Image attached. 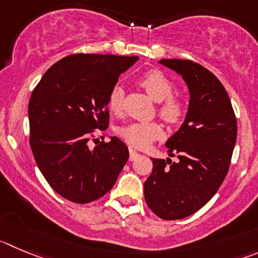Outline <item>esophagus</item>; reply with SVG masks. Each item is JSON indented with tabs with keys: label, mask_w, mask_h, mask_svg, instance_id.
<instances>
[{
	"label": "esophagus",
	"mask_w": 258,
	"mask_h": 258,
	"mask_svg": "<svg viewBox=\"0 0 258 258\" xmlns=\"http://www.w3.org/2000/svg\"><path fill=\"white\" fill-rule=\"evenodd\" d=\"M141 156V154L138 153L137 151H134V149H129V161H134V159H137L138 157Z\"/></svg>",
	"instance_id": "esophagus-1"
}]
</instances>
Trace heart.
Instances as JSON below:
<instances>
[{"mask_svg": "<svg viewBox=\"0 0 258 258\" xmlns=\"http://www.w3.org/2000/svg\"><path fill=\"white\" fill-rule=\"evenodd\" d=\"M139 85L153 101L159 102L158 114L162 119L171 125L182 121L186 115V105L180 97L172 95L175 85L167 76L158 70H151L139 78ZM107 107L114 114H121L124 107V91L119 85L110 90ZM117 134L129 146L143 149L153 141L161 138L163 131L157 121H136L120 126Z\"/></svg>", "mask_w": 258, "mask_h": 258, "instance_id": "1", "label": "heart"}]
</instances>
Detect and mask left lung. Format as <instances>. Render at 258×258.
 Instances as JSON below:
<instances>
[{
  "label": "left lung",
  "instance_id": "obj_1",
  "mask_svg": "<svg viewBox=\"0 0 258 258\" xmlns=\"http://www.w3.org/2000/svg\"><path fill=\"white\" fill-rule=\"evenodd\" d=\"M159 63L182 76L190 101L185 121L166 142L170 157L177 161L152 158L144 199L157 217L176 220L200 210L224 181L237 139V120L224 86L209 70L192 60Z\"/></svg>",
  "mask_w": 258,
  "mask_h": 258
}]
</instances>
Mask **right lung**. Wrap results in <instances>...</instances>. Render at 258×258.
Segmentation results:
<instances>
[{"label":"right lung","instance_id":"1","mask_svg":"<svg viewBox=\"0 0 258 258\" xmlns=\"http://www.w3.org/2000/svg\"><path fill=\"white\" fill-rule=\"evenodd\" d=\"M138 57L73 54L51 66L29 101L30 147L55 192L76 204L102 198L129 158L116 137L90 149L95 129L109 125L107 96ZM96 141V139H95Z\"/></svg>","mask_w":258,"mask_h":258}]
</instances>
